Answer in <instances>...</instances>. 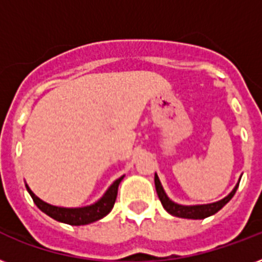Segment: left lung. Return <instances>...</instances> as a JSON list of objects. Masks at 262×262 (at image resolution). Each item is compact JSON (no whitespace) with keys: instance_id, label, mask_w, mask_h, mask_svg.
<instances>
[{"instance_id":"left-lung-1","label":"left lung","mask_w":262,"mask_h":262,"mask_svg":"<svg viewBox=\"0 0 262 262\" xmlns=\"http://www.w3.org/2000/svg\"><path fill=\"white\" fill-rule=\"evenodd\" d=\"M238 186H239V182L236 183L235 187L232 189V191L227 195V197H224L223 200L216 201V203L204 204V205H181V204L174 203V201H171V200L168 199L167 194H166V191H164L163 186H162V183H160L159 177L155 174L156 193H158V197H159L160 203H162L163 208L170 213V215L177 216V217H183V219H205L208 216L215 215L216 212L220 211V209L234 197Z\"/></svg>"}]
</instances>
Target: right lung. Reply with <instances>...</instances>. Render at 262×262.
I'll use <instances>...</instances> for the list:
<instances>
[{"label":"right lung","mask_w":262,"mask_h":262,"mask_svg":"<svg viewBox=\"0 0 262 262\" xmlns=\"http://www.w3.org/2000/svg\"><path fill=\"white\" fill-rule=\"evenodd\" d=\"M122 179L123 175L113 182V185L107 189L102 199L98 200L92 205L83 208H62L50 205V204L42 201L38 195H35L34 191L28 187V185H26V187L31 197H32V200H34V203L36 204V207L42 212H45L46 215H49L57 222H61V223L71 224V226H84V224L94 223L96 220L102 219V217L110 213V211L114 207L117 193H118V186Z\"/></svg>","instance_id":"1"}]
</instances>
